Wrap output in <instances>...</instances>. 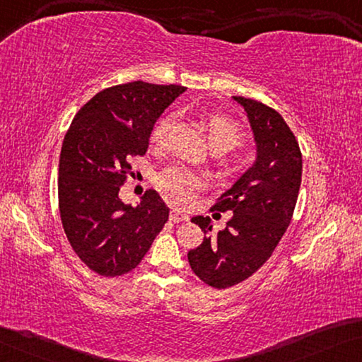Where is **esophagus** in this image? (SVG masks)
Listing matches in <instances>:
<instances>
[{
	"label": "esophagus",
	"instance_id": "1",
	"mask_svg": "<svg viewBox=\"0 0 362 362\" xmlns=\"http://www.w3.org/2000/svg\"><path fill=\"white\" fill-rule=\"evenodd\" d=\"M170 220L173 221V223H180V221H186V220H189V216L186 215V214H182L181 210H177V209H173L170 212Z\"/></svg>",
	"mask_w": 362,
	"mask_h": 362
}]
</instances>
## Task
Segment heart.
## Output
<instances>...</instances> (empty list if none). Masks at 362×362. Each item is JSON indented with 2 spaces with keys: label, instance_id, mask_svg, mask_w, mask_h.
Listing matches in <instances>:
<instances>
[{
  "label": "heart",
  "instance_id": "heart-1",
  "mask_svg": "<svg viewBox=\"0 0 362 362\" xmlns=\"http://www.w3.org/2000/svg\"><path fill=\"white\" fill-rule=\"evenodd\" d=\"M171 119L163 116L157 121L152 131V142L163 144L168 136ZM204 131L207 134L209 144L212 148L221 152L238 147L243 142V131L235 119L220 113H209L202 118ZM204 186V177L181 166H170L158 175V187L177 204H186L192 199L194 192Z\"/></svg>",
  "mask_w": 362,
  "mask_h": 362
}]
</instances>
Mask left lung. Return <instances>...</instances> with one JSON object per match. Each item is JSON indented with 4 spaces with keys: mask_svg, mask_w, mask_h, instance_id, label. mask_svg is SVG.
Wrapping results in <instances>:
<instances>
[{
    "mask_svg": "<svg viewBox=\"0 0 362 362\" xmlns=\"http://www.w3.org/2000/svg\"><path fill=\"white\" fill-rule=\"evenodd\" d=\"M233 98L247 113L257 155L212 207L233 214L225 230L204 236L202 244L187 252L194 274L218 290L244 281L270 259L291 221L303 173L299 144L281 115L257 100ZM191 221L204 235L212 231L210 216Z\"/></svg>",
    "mask_w": 362,
    "mask_h": 362,
    "instance_id": "obj_1",
    "label": "left lung"
}]
</instances>
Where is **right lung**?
Listing matches in <instances>:
<instances>
[{
	"label": "right lung",
	"instance_id": "obj_1",
	"mask_svg": "<svg viewBox=\"0 0 362 362\" xmlns=\"http://www.w3.org/2000/svg\"><path fill=\"white\" fill-rule=\"evenodd\" d=\"M186 87L134 81L88 100L72 119L59 155V215L68 241L88 269L119 276L141 264L170 209L148 189L137 207L118 197L144 155L160 115Z\"/></svg>",
	"mask_w": 362,
	"mask_h": 362
}]
</instances>
